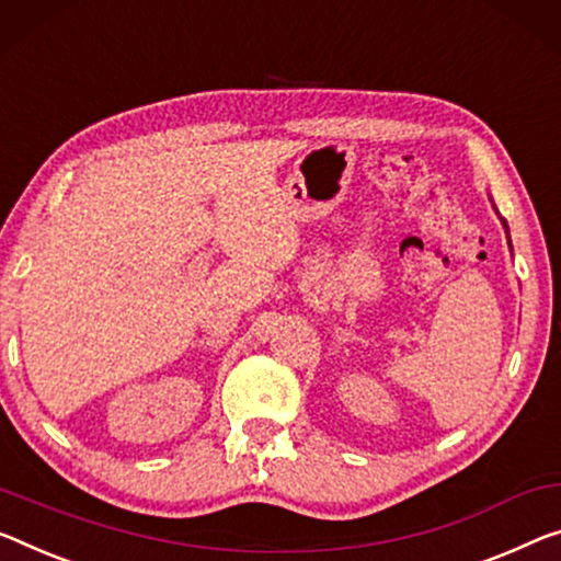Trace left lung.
I'll list each match as a JSON object with an SVG mask.
<instances>
[{
	"label": "left lung",
	"mask_w": 561,
	"mask_h": 561,
	"mask_svg": "<svg viewBox=\"0 0 561 561\" xmlns=\"http://www.w3.org/2000/svg\"><path fill=\"white\" fill-rule=\"evenodd\" d=\"M504 226H506V222H504Z\"/></svg>",
	"instance_id": "8db88e82"
}]
</instances>
